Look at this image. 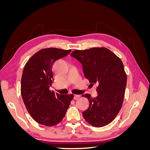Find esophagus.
<instances>
[{
    "label": "esophagus",
    "instance_id": "obj_1",
    "mask_svg": "<svg viewBox=\"0 0 150 150\" xmlns=\"http://www.w3.org/2000/svg\"><path fill=\"white\" fill-rule=\"evenodd\" d=\"M79 98H80L79 95H76V94H75L74 96V99H75V100H77V99H79Z\"/></svg>",
    "mask_w": 150,
    "mask_h": 150
}]
</instances>
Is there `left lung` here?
Here are the masks:
<instances>
[{
  "instance_id": "8db88e82",
  "label": "left lung",
  "mask_w": 150,
  "mask_h": 150,
  "mask_svg": "<svg viewBox=\"0 0 150 150\" xmlns=\"http://www.w3.org/2000/svg\"><path fill=\"white\" fill-rule=\"evenodd\" d=\"M71 56L83 65L84 74L91 84L97 83L98 96L82 95L88 99L89 108L83 112L89 125L100 128L110 124L122 105L127 76L120 58L106 47L76 50Z\"/></svg>"
}]
</instances>
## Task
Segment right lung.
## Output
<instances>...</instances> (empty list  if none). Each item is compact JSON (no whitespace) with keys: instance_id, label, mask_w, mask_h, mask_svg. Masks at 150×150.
<instances>
[{"instance_id":"right-lung-1","label":"right lung","mask_w":150,"mask_h":150,"mask_svg":"<svg viewBox=\"0 0 150 150\" xmlns=\"http://www.w3.org/2000/svg\"><path fill=\"white\" fill-rule=\"evenodd\" d=\"M71 49L46 48L35 53L24 66L21 91L28 112L38 123L47 126L62 120L73 94H59L49 89L54 81V63L69 54Z\"/></svg>"}]
</instances>
